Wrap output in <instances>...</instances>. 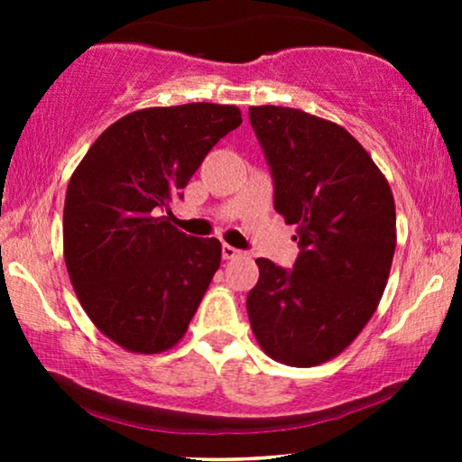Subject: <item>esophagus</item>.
<instances>
[{"label":"esophagus","instance_id":"1","mask_svg":"<svg viewBox=\"0 0 462 462\" xmlns=\"http://www.w3.org/2000/svg\"><path fill=\"white\" fill-rule=\"evenodd\" d=\"M245 254V252L233 248V245L229 244H223V258L225 261H233V258H242Z\"/></svg>","mask_w":462,"mask_h":462}]
</instances>
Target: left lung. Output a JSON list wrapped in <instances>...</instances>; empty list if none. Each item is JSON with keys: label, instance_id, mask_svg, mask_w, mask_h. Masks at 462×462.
<instances>
[{"label": "left lung", "instance_id": "left-lung-1", "mask_svg": "<svg viewBox=\"0 0 462 462\" xmlns=\"http://www.w3.org/2000/svg\"><path fill=\"white\" fill-rule=\"evenodd\" d=\"M275 182V210L296 225L294 269L256 258L248 318L275 362L311 368L343 353L387 286L395 201L387 179L343 125L290 106H250Z\"/></svg>", "mask_w": 462, "mask_h": 462}]
</instances>
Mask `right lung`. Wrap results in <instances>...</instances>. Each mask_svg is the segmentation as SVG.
Segmentation results:
<instances>
[{"instance_id":"1","label":"right lung","mask_w":462,"mask_h":462,"mask_svg":"<svg viewBox=\"0 0 462 462\" xmlns=\"http://www.w3.org/2000/svg\"><path fill=\"white\" fill-rule=\"evenodd\" d=\"M239 124L236 105L151 106L111 124L75 168L67 271L92 324L125 351L172 349L218 271V239L187 236L162 212Z\"/></svg>"}]
</instances>
